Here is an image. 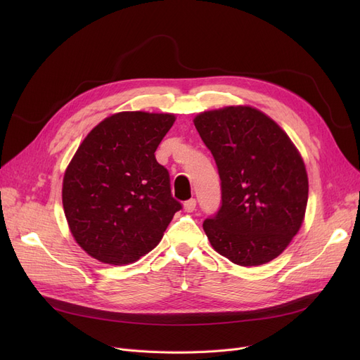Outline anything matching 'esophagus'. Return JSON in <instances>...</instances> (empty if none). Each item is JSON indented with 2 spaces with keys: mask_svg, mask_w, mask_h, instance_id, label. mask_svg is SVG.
Instances as JSON below:
<instances>
[{
  "mask_svg": "<svg viewBox=\"0 0 360 360\" xmlns=\"http://www.w3.org/2000/svg\"><path fill=\"white\" fill-rule=\"evenodd\" d=\"M195 207H197L195 198H191V200H188V201L184 202V209H185V212H188V213H193V212L195 210Z\"/></svg>",
  "mask_w": 360,
  "mask_h": 360,
  "instance_id": "obj_1",
  "label": "esophagus"
}]
</instances>
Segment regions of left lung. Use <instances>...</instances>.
I'll use <instances>...</instances> for the list:
<instances>
[{"label":"left lung","mask_w":360,"mask_h":360,"mask_svg":"<svg viewBox=\"0 0 360 360\" xmlns=\"http://www.w3.org/2000/svg\"><path fill=\"white\" fill-rule=\"evenodd\" d=\"M194 125L220 176L221 205L202 223L212 247L243 267L274 259L305 217L308 175L299 151L251 106L201 112Z\"/></svg>","instance_id":"left-lung-1"}]
</instances>
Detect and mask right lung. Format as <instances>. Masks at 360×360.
<instances>
[{
	"label": "right lung",
	"mask_w": 360,
	"mask_h": 360,
	"mask_svg": "<svg viewBox=\"0 0 360 360\" xmlns=\"http://www.w3.org/2000/svg\"><path fill=\"white\" fill-rule=\"evenodd\" d=\"M172 113L120 112L94 127L63 181L70 231L93 258L112 266L140 259L160 242L182 209L155 151Z\"/></svg>",
	"instance_id": "1"
}]
</instances>
